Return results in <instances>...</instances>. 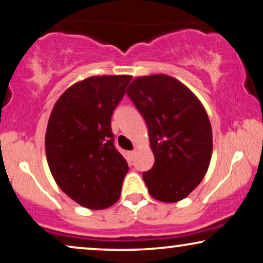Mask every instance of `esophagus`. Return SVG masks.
<instances>
[{
    "label": "esophagus",
    "instance_id": "34e87169",
    "mask_svg": "<svg viewBox=\"0 0 263 263\" xmlns=\"http://www.w3.org/2000/svg\"><path fill=\"white\" fill-rule=\"evenodd\" d=\"M135 151H129V152H128V157L129 158H130V159L133 160V158H134L135 157Z\"/></svg>",
    "mask_w": 263,
    "mask_h": 263
}]
</instances>
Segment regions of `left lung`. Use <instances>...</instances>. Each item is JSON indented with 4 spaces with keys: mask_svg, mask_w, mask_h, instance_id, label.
<instances>
[{
    "mask_svg": "<svg viewBox=\"0 0 263 263\" xmlns=\"http://www.w3.org/2000/svg\"><path fill=\"white\" fill-rule=\"evenodd\" d=\"M127 95L148 128L154 165L142 174L148 193L163 202L185 199L202 181L212 157V128L203 105L165 74L136 78Z\"/></svg>",
    "mask_w": 263,
    "mask_h": 263,
    "instance_id": "obj_1",
    "label": "left lung"
}]
</instances>
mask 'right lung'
I'll return each mask as SVG.
<instances>
[{
	"label": "right lung",
	"mask_w": 263,
	"mask_h": 263,
	"mask_svg": "<svg viewBox=\"0 0 263 263\" xmlns=\"http://www.w3.org/2000/svg\"><path fill=\"white\" fill-rule=\"evenodd\" d=\"M130 75L91 77L57 100L45 134L46 159L57 185L75 202L104 210L120 199L129 170L114 145L111 117Z\"/></svg>",
	"instance_id": "right-lung-1"
}]
</instances>
